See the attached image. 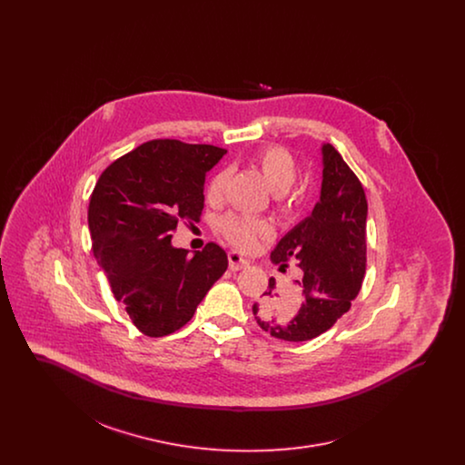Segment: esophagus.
Returning a JSON list of instances; mask_svg holds the SVG:
<instances>
[{"instance_id": "esophagus-1", "label": "esophagus", "mask_w": 465, "mask_h": 465, "mask_svg": "<svg viewBox=\"0 0 465 465\" xmlns=\"http://www.w3.org/2000/svg\"><path fill=\"white\" fill-rule=\"evenodd\" d=\"M228 263H230V270H233V272L242 270V268L249 266V262L243 258L242 254H239V252H235V251L228 252Z\"/></svg>"}]
</instances>
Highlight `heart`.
<instances>
[{"mask_svg": "<svg viewBox=\"0 0 465 465\" xmlns=\"http://www.w3.org/2000/svg\"><path fill=\"white\" fill-rule=\"evenodd\" d=\"M252 167L263 176L270 190L279 195L284 205L291 203L288 200L289 188L294 184L298 176V165L294 156L289 153L282 146H266L260 150L251 160ZM228 183V173L220 171L211 177L205 195L209 202L222 200L224 188ZM223 235L241 249H251L256 239L268 233V223L252 218H242V216H226L222 222Z\"/></svg>", "mask_w": 465, "mask_h": 465, "instance_id": "obj_1", "label": "heart"}]
</instances>
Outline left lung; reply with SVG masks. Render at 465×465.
Here are the masks:
<instances>
[{"mask_svg": "<svg viewBox=\"0 0 465 465\" xmlns=\"http://www.w3.org/2000/svg\"><path fill=\"white\" fill-rule=\"evenodd\" d=\"M364 188L331 144H322L321 199L312 214L288 232L272 251L273 263L294 260L303 279L300 300L286 303L268 282L252 313L263 331L286 341H307L332 328L351 309L366 273Z\"/></svg>", "mask_w": 465, "mask_h": 465, "instance_id": "left-lung-1", "label": "left lung"}]
</instances>
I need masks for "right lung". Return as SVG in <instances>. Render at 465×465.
<instances>
[{"instance_id":"right-lung-1","label":"right lung","mask_w":465,"mask_h":465,"mask_svg":"<svg viewBox=\"0 0 465 465\" xmlns=\"http://www.w3.org/2000/svg\"><path fill=\"white\" fill-rule=\"evenodd\" d=\"M226 150L155 139L101 174L89 203L92 251L134 326L152 338L183 328L228 266L218 243L193 256L173 243L179 222H199L207 173Z\"/></svg>"}]
</instances>
